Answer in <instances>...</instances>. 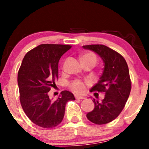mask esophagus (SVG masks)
Listing matches in <instances>:
<instances>
[{"mask_svg":"<svg viewBox=\"0 0 149 149\" xmlns=\"http://www.w3.org/2000/svg\"><path fill=\"white\" fill-rule=\"evenodd\" d=\"M75 98L77 99V100H83V99L85 98V97H83V96H80V95H76L75 96Z\"/></svg>","mask_w":149,"mask_h":149,"instance_id":"1","label":"esophagus"}]
</instances>
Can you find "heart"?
I'll return each mask as SVG.
<instances>
[{
    "label": "heart",
    "mask_w": 149,
    "mask_h": 149,
    "mask_svg": "<svg viewBox=\"0 0 149 149\" xmlns=\"http://www.w3.org/2000/svg\"><path fill=\"white\" fill-rule=\"evenodd\" d=\"M86 58H89L95 62H97V60L96 55L91 52H88V53L84 55L82 57V60L86 59ZM70 88L73 92L76 93V94H82L86 90V84L81 80H76L70 84Z\"/></svg>",
    "instance_id": "1"
}]
</instances>
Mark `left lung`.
Segmentation results:
<instances>
[{
  "label": "left lung",
  "mask_w": 149,
  "mask_h": 149,
  "mask_svg": "<svg viewBox=\"0 0 149 149\" xmlns=\"http://www.w3.org/2000/svg\"><path fill=\"white\" fill-rule=\"evenodd\" d=\"M100 55L104 67L98 83L90 91L104 92L101 102L93 99L94 109L87 113L89 121L97 125L107 124L115 119L123 111L131 90L129 69L125 60L120 53L103 45H84Z\"/></svg>",
  "instance_id": "1"
}]
</instances>
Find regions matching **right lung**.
<instances>
[{
    "label": "right lung",
    "mask_w": 149,
    "mask_h": 149,
    "mask_svg": "<svg viewBox=\"0 0 149 149\" xmlns=\"http://www.w3.org/2000/svg\"><path fill=\"white\" fill-rule=\"evenodd\" d=\"M70 48L68 45H40L22 61L18 72L21 105L29 119L40 127H56L63 119L66 103L75 100L68 91H63L55 101L48 96L58 79L59 60Z\"/></svg>",
    "instance_id": "add662e5"
}]
</instances>
